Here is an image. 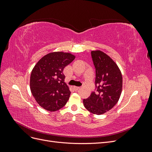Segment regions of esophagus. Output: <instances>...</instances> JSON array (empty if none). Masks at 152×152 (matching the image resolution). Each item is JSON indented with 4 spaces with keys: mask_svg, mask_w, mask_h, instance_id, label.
<instances>
[{
    "mask_svg": "<svg viewBox=\"0 0 152 152\" xmlns=\"http://www.w3.org/2000/svg\"><path fill=\"white\" fill-rule=\"evenodd\" d=\"M80 88V87H77V86H74V87H73V89H74L75 91L79 90Z\"/></svg>",
    "mask_w": 152,
    "mask_h": 152,
    "instance_id": "obj_1",
    "label": "esophagus"
}]
</instances>
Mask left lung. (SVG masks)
Segmentation results:
<instances>
[{
	"mask_svg": "<svg viewBox=\"0 0 152 152\" xmlns=\"http://www.w3.org/2000/svg\"><path fill=\"white\" fill-rule=\"evenodd\" d=\"M96 70L95 91L84 99L85 108L90 112L102 115L111 110L120 98L122 76L113 59L101 50L91 51Z\"/></svg>",
	"mask_w": 152,
	"mask_h": 152,
	"instance_id": "8db88e82",
	"label": "left lung"
}]
</instances>
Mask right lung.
<instances>
[{
	"instance_id": "right-lung-1",
	"label": "right lung",
	"mask_w": 152,
	"mask_h": 152,
	"mask_svg": "<svg viewBox=\"0 0 152 152\" xmlns=\"http://www.w3.org/2000/svg\"><path fill=\"white\" fill-rule=\"evenodd\" d=\"M70 53L54 52L41 58L32 70L30 90L37 103L50 112L66 104L71 92L64 82L63 70L75 59Z\"/></svg>"
}]
</instances>
